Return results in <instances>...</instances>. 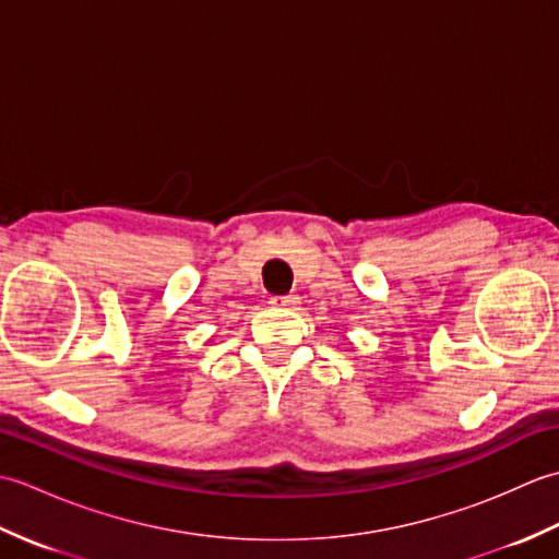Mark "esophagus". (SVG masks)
<instances>
[{
  "mask_svg": "<svg viewBox=\"0 0 559 559\" xmlns=\"http://www.w3.org/2000/svg\"><path fill=\"white\" fill-rule=\"evenodd\" d=\"M273 307H283V310H295L300 305L298 295H281V298H271L269 300Z\"/></svg>",
  "mask_w": 559,
  "mask_h": 559,
  "instance_id": "34e87169",
  "label": "esophagus"
}]
</instances>
